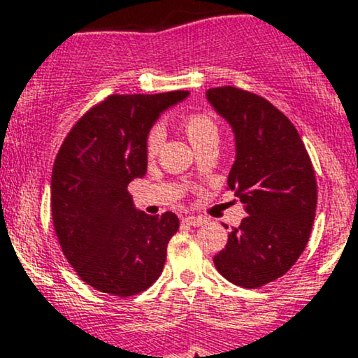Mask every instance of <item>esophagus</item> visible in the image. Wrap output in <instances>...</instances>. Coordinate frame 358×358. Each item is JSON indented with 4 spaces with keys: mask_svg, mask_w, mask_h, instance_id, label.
<instances>
[{
    "mask_svg": "<svg viewBox=\"0 0 358 358\" xmlns=\"http://www.w3.org/2000/svg\"><path fill=\"white\" fill-rule=\"evenodd\" d=\"M182 222L185 225H190V227H199V225L203 224V219L202 217H195V215H188V217H183Z\"/></svg>",
    "mask_w": 358,
    "mask_h": 358,
    "instance_id": "1",
    "label": "esophagus"
}]
</instances>
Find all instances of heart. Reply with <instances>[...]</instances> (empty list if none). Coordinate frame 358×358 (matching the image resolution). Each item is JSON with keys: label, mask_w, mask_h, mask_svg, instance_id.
Returning <instances> with one entry per match:
<instances>
[{"label": "heart", "mask_w": 358, "mask_h": 358, "mask_svg": "<svg viewBox=\"0 0 358 358\" xmlns=\"http://www.w3.org/2000/svg\"><path fill=\"white\" fill-rule=\"evenodd\" d=\"M180 126L187 134V138L190 139V143L195 150L205 146H217L220 139V129L219 124L215 122L210 114L207 113H188L185 114L180 121ZM162 131L158 127L151 129L146 136L145 143V151L148 158H153L158 155L159 148H162Z\"/></svg>", "instance_id": "1"}]
</instances>
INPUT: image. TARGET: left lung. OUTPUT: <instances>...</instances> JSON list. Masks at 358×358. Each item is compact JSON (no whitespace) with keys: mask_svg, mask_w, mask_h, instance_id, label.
Masks as SVG:
<instances>
[{"mask_svg":"<svg viewBox=\"0 0 358 358\" xmlns=\"http://www.w3.org/2000/svg\"><path fill=\"white\" fill-rule=\"evenodd\" d=\"M207 97L236 133L227 190L249 213L213 264L234 285L261 287L285 276L306 248L318 200L315 170L296 127L264 97L231 85L208 89Z\"/></svg>","mask_w":358,"mask_h":358,"instance_id":"obj_1","label":"left lung"}]
</instances>
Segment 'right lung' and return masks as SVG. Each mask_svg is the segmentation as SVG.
<instances>
[{"label": "right lung", "mask_w": 358, "mask_h": 358, "mask_svg": "<svg viewBox=\"0 0 358 358\" xmlns=\"http://www.w3.org/2000/svg\"><path fill=\"white\" fill-rule=\"evenodd\" d=\"M187 96H108L72 126L57 153L53 229L77 276L101 293L134 296L162 274L180 220L173 212H136L127 187L146 173L145 143L156 117Z\"/></svg>", "instance_id": "1"}]
</instances>
